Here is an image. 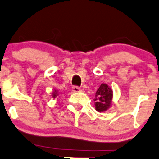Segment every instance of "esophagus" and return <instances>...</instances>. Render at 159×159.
<instances>
[{
  "label": "esophagus",
  "instance_id": "34e87169",
  "mask_svg": "<svg viewBox=\"0 0 159 159\" xmlns=\"http://www.w3.org/2000/svg\"><path fill=\"white\" fill-rule=\"evenodd\" d=\"M72 89H73V92H80L81 91V88L80 87H78V86H73V88H72Z\"/></svg>",
  "mask_w": 159,
  "mask_h": 159
}]
</instances>
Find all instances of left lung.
Segmentation results:
<instances>
[{
    "label": "left lung",
    "instance_id": "1",
    "mask_svg": "<svg viewBox=\"0 0 159 159\" xmlns=\"http://www.w3.org/2000/svg\"><path fill=\"white\" fill-rule=\"evenodd\" d=\"M113 90L106 83H102L96 92L95 109L98 112H104L111 108L112 105Z\"/></svg>",
    "mask_w": 159,
    "mask_h": 159
}]
</instances>
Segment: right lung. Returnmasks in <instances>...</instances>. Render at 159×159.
<instances>
[{
    "mask_svg": "<svg viewBox=\"0 0 159 159\" xmlns=\"http://www.w3.org/2000/svg\"><path fill=\"white\" fill-rule=\"evenodd\" d=\"M59 93H59V91L57 90V89H54V90H53V92L52 93V97L53 98H56V97H57L59 95Z\"/></svg>",
    "mask_w": 159,
    "mask_h": 159,
    "instance_id": "1",
    "label": "right lung"
}]
</instances>
